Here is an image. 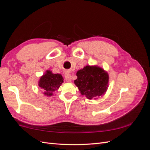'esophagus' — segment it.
Instances as JSON below:
<instances>
[{
	"label": "esophagus",
	"mask_w": 150,
	"mask_h": 150,
	"mask_svg": "<svg viewBox=\"0 0 150 150\" xmlns=\"http://www.w3.org/2000/svg\"><path fill=\"white\" fill-rule=\"evenodd\" d=\"M65 79L67 83H71L72 81V77L71 75L69 73H66L65 74Z\"/></svg>",
	"instance_id": "obj_1"
}]
</instances>
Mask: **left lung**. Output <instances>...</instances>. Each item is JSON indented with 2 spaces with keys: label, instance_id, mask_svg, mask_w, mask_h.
I'll return each instance as SVG.
<instances>
[{
  "label": "left lung",
  "instance_id": "8db88e82",
  "mask_svg": "<svg viewBox=\"0 0 150 150\" xmlns=\"http://www.w3.org/2000/svg\"><path fill=\"white\" fill-rule=\"evenodd\" d=\"M78 78L74 80L83 96L89 99H98L105 94L109 84L107 71L98 66H86L76 72Z\"/></svg>",
  "mask_w": 150,
  "mask_h": 150
}]
</instances>
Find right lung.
Returning a JSON list of instances; mask_svg holds the SVG:
<instances>
[{
	"mask_svg": "<svg viewBox=\"0 0 150 150\" xmlns=\"http://www.w3.org/2000/svg\"><path fill=\"white\" fill-rule=\"evenodd\" d=\"M63 80L61 74H54L51 71L47 70L40 78L38 84L45 96H51L53 93L59 88L64 82Z\"/></svg>",
	"mask_w": 150,
	"mask_h": 150,
	"instance_id": "add662e5",
	"label": "right lung"
}]
</instances>
